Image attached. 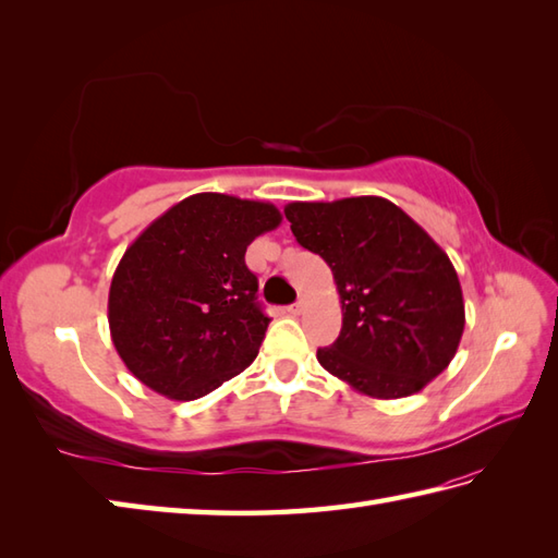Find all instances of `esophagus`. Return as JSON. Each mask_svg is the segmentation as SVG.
Returning a JSON list of instances; mask_svg holds the SVG:
<instances>
[{
    "mask_svg": "<svg viewBox=\"0 0 558 558\" xmlns=\"http://www.w3.org/2000/svg\"><path fill=\"white\" fill-rule=\"evenodd\" d=\"M302 310H304V302L300 300V302H294V304L288 306V314H290V316H298Z\"/></svg>",
    "mask_w": 558,
    "mask_h": 558,
    "instance_id": "esophagus-1",
    "label": "esophagus"
}]
</instances>
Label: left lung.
<instances>
[{"label":"left lung","mask_w":558,"mask_h":558,"mask_svg":"<svg viewBox=\"0 0 558 558\" xmlns=\"http://www.w3.org/2000/svg\"><path fill=\"white\" fill-rule=\"evenodd\" d=\"M298 242L333 270L342 328L318 364L378 400L408 398L456 357L465 302L446 252L405 210L381 196L294 201Z\"/></svg>","instance_id":"left-lung-1"}]
</instances>
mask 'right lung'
I'll return each instance as SVG.
<instances>
[{
    "mask_svg": "<svg viewBox=\"0 0 558 558\" xmlns=\"http://www.w3.org/2000/svg\"><path fill=\"white\" fill-rule=\"evenodd\" d=\"M282 216L266 201L186 196L129 244L108 298L114 350L170 400L208 396L256 360L270 318L246 246Z\"/></svg>",
    "mask_w": 558,
    "mask_h": 558,
    "instance_id": "1",
    "label": "right lung"
}]
</instances>
